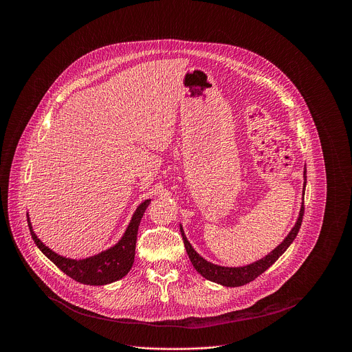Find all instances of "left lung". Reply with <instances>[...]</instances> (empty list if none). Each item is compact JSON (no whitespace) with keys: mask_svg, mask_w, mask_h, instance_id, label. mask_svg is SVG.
Segmentation results:
<instances>
[{"mask_svg":"<svg viewBox=\"0 0 352 352\" xmlns=\"http://www.w3.org/2000/svg\"><path fill=\"white\" fill-rule=\"evenodd\" d=\"M304 178H305V182H304V189H305L307 168L304 170ZM304 212H305V206H304V202H302V206H300V212H299V217H298L294 228L291 230V232L285 236V239L266 258H263V259H261V261H258L252 265L243 266V267H224V266H217V265H213V263L208 262L192 248V245L189 243V241L186 239V236L184 234L182 227H181V235H182V239H184L186 254H188L193 267L196 269V272L199 274H202L205 278H208L210 281H214V283H219V284L226 285V287H239V285H245L250 281H254L256 277H259L262 273H265L285 252L287 248L295 239V236H296V234L300 228V224H302Z\"/></svg>","mask_w":352,"mask_h":352,"instance_id":"1","label":"left lung"}]
</instances>
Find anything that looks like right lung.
Here are the masks:
<instances>
[{"label": "right lung", "instance_id": "add662e5", "mask_svg": "<svg viewBox=\"0 0 352 352\" xmlns=\"http://www.w3.org/2000/svg\"><path fill=\"white\" fill-rule=\"evenodd\" d=\"M148 204H150V200L147 199L138 206L124 236L118 241L117 245L104 250V252H102V254L94 255L87 259H82V261L67 259V258L57 255L36 236V234L32 230L29 217H28V226H29L32 238H33L34 243L37 245V248L61 272H64L67 276H69L71 278H74L75 281L82 283V284L104 285V284H110V283H114V281L122 278L131 270L133 261H135L138 228H139L140 220H142L143 213L147 209Z\"/></svg>", "mask_w": 352, "mask_h": 352}]
</instances>
